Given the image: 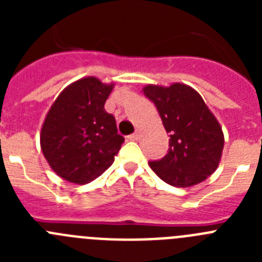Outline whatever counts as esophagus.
I'll return each instance as SVG.
<instances>
[{
    "label": "esophagus",
    "instance_id": "obj_1",
    "mask_svg": "<svg viewBox=\"0 0 262 262\" xmlns=\"http://www.w3.org/2000/svg\"><path fill=\"white\" fill-rule=\"evenodd\" d=\"M139 138H140V135H139L138 133H135V134H133V135H129V136H128L129 140H134V142H135V140H138Z\"/></svg>",
    "mask_w": 262,
    "mask_h": 262
}]
</instances>
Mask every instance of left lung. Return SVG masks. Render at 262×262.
I'll return each instance as SVG.
<instances>
[{
	"label": "left lung",
	"mask_w": 262,
	"mask_h": 262,
	"mask_svg": "<svg viewBox=\"0 0 262 262\" xmlns=\"http://www.w3.org/2000/svg\"><path fill=\"white\" fill-rule=\"evenodd\" d=\"M143 93L159 111L169 151L151 169L166 184L189 187L205 181L216 170L224 147L222 126L201 94L186 84L145 85Z\"/></svg>",
	"instance_id": "obj_1"
}]
</instances>
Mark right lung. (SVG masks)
<instances>
[{
    "instance_id": "1",
    "label": "right lung",
    "mask_w": 262,
    "mask_h": 262,
    "mask_svg": "<svg viewBox=\"0 0 262 262\" xmlns=\"http://www.w3.org/2000/svg\"><path fill=\"white\" fill-rule=\"evenodd\" d=\"M113 89V82L88 76L68 85L48 110L40 131L41 152L62 180L89 184L114 163L124 138L105 110Z\"/></svg>"
}]
</instances>
